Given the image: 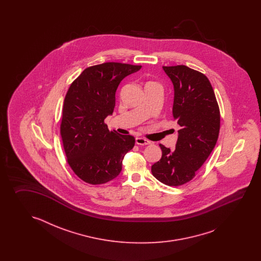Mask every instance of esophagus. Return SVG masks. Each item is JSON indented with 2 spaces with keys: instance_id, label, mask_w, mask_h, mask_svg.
Segmentation results:
<instances>
[{
  "instance_id": "1",
  "label": "esophagus",
  "mask_w": 261,
  "mask_h": 261,
  "mask_svg": "<svg viewBox=\"0 0 261 261\" xmlns=\"http://www.w3.org/2000/svg\"><path fill=\"white\" fill-rule=\"evenodd\" d=\"M136 144L139 145H147V144H151V142L146 140V139L142 138V137H137L136 138Z\"/></svg>"
}]
</instances>
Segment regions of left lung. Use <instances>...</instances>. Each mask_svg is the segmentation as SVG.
Instances as JSON below:
<instances>
[{"label":"left lung","mask_w":261,"mask_h":261,"mask_svg":"<svg viewBox=\"0 0 261 261\" xmlns=\"http://www.w3.org/2000/svg\"><path fill=\"white\" fill-rule=\"evenodd\" d=\"M174 90L172 116L181 127L175 150L160 144L161 159L152 174L167 186H181L194 177L217 144L220 113L209 79L185 65L162 67Z\"/></svg>","instance_id":"8db88e82"}]
</instances>
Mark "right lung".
Masks as SVG:
<instances>
[{"mask_svg": "<svg viewBox=\"0 0 261 261\" xmlns=\"http://www.w3.org/2000/svg\"><path fill=\"white\" fill-rule=\"evenodd\" d=\"M142 66L106 62L85 69L67 91L61 125L67 161L83 181L100 185L117 177L135 139L109 130L105 119L116 106L124 78Z\"/></svg>", "mask_w": 261, "mask_h": 261, "instance_id": "obj_1", "label": "right lung"}]
</instances>
